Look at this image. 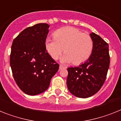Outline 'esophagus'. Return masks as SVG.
<instances>
[{
  "label": "esophagus",
  "mask_w": 121,
  "mask_h": 121,
  "mask_svg": "<svg viewBox=\"0 0 121 121\" xmlns=\"http://www.w3.org/2000/svg\"><path fill=\"white\" fill-rule=\"evenodd\" d=\"M65 68H66L65 67H64L63 66V65H60V70H61V69H65Z\"/></svg>",
  "instance_id": "esophagus-1"
}]
</instances>
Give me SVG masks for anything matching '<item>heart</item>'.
<instances>
[{"instance_id":"1","label":"heart","mask_w":121,"mask_h":121,"mask_svg":"<svg viewBox=\"0 0 121 121\" xmlns=\"http://www.w3.org/2000/svg\"><path fill=\"white\" fill-rule=\"evenodd\" d=\"M54 39L47 38L45 47L50 56L57 60L63 50L65 53L63 63H71L78 65L87 60L92 54L93 42L87 33L82 32L74 27H65L53 32Z\"/></svg>"}]
</instances>
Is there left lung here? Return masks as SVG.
Wrapping results in <instances>:
<instances>
[{
	"mask_svg": "<svg viewBox=\"0 0 121 121\" xmlns=\"http://www.w3.org/2000/svg\"><path fill=\"white\" fill-rule=\"evenodd\" d=\"M90 35L93 42L90 57L79 66L68 68L67 87L73 95L79 98H88L100 90L109 67L108 44L94 32Z\"/></svg>",
	"mask_w": 121,
	"mask_h": 121,
	"instance_id": "left-lung-1",
	"label": "left lung"
}]
</instances>
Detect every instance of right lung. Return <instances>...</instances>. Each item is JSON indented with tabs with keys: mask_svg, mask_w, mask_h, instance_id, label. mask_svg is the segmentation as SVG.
<instances>
[{
	"mask_svg": "<svg viewBox=\"0 0 121 121\" xmlns=\"http://www.w3.org/2000/svg\"><path fill=\"white\" fill-rule=\"evenodd\" d=\"M49 26L39 23L26 28L12 43L10 58L12 74L18 87L27 95L45 91L59 69L45 47Z\"/></svg>",
	"mask_w": 121,
	"mask_h": 121,
	"instance_id": "1",
	"label": "right lung"
}]
</instances>
